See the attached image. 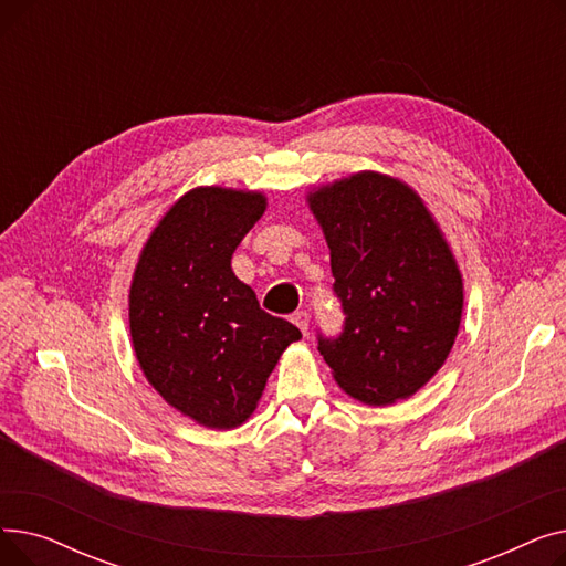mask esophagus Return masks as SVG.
I'll return each mask as SVG.
<instances>
[{
  "label": "esophagus",
  "mask_w": 566,
  "mask_h": 566,
  "mask_svg": "<svg viewBox=\"0 0 566 566\" xmlns=\"http://www.w3.org/2000/svg\"><path fill=\"white\" fill-rule=\"evenodd\" d=\"M291 321H293L295 325H298L303 335H307V331H310V314H307V312H295Z\"/></svg>",
  "instance_id": "34e87169"
}]
</instances>
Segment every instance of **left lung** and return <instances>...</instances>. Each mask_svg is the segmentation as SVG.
<instances>
[{
	"mask_svg": "<svg viewBox=\"0 0 566 566\" xmlns=\"http://www.w3.org/2000/svg\"><path fill=\"white\" fill-rule=\"evenodd\" d=\"M331 248L346 323L318 339L339 388L367 406L412 397L448 360L463 277L436 218L408 184L355 171L307 192Z\"/></svg>",
	"mask_w": 566,
	"mask_h": 566,
	"instance_id": "1",
	"label": "left lung"
}]
</instances>
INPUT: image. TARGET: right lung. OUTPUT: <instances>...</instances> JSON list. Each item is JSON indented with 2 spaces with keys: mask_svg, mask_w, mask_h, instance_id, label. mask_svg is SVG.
Wrapping results in <instances>:
<instances>
[{
  "mask_svg": "<svg viewBox=\"0 0 566 566\" xmlns=\"http://www.w3.org/2000/svg\"><path fill=\"white\" fill-rule=\"evenodd\" d=\"M265 206L259 190L192 188L146 238L133 273L128 321L139 369L206 429L245 424L280 355L303 337L263 312L231 271L233 250Z\"/></svg>",
  "mask_w": 566,
  "mask_h": 566,
  "instance_id": "obj_1",
  "label": "right lung"
}]
</instances>
